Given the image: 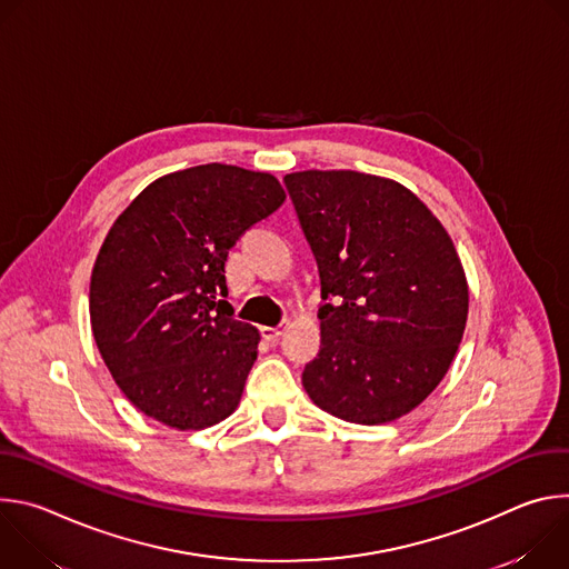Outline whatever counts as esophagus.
Listing matches in <instances>:
<instances>
[{
	"label": "esophagus",
	"mask_w": 569,
	"mask_h": 569,
	"mask_svg": "<svg viewBox=\"0 0 569 569\" xmlns=\"http://www.w3.org/2000/svg\"><path fill=\"white\" fill-rule=\"evenodd\" d=\"M288 327H290V321H288V319H283V321H279V323H277V327H263V329H261V333H263V338H266V340L277 342V340L286 333V329H288Z\"/></svg>",
	"instance_id": "obj_1"
}]
</instances>
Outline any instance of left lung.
<instances>
[{"mask_svg": "<svg viewBox=\"0 0 569 569\" xmlns=\"http://www.w3.org/2000/svg\"><path fill=\"white\" fill-rule=\"evenodd\" d=\"M319 266L321 349L301 382L323 412L387 423L441 382L461 342L468 286L452 240L398 182L356 171L283 178Z\"/></svg>", "mask_w": 569, "mask_h": 569, "instance_id": "left-lung-1", "label": "left lung"}]
</instances>
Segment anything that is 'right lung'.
I'll use <instances>...</instances> for the list:
<instances>
[{
  "label": "right lung",
  "instance_id": "right-lung-1",
  "mask_svg": "<svg viewBox=\"0 0 569 569\" xmlns=\"http://www.w3.org/2000/svg\"><path fill=\"white\" fill-rule=\"evenodd\" d=\"M286 200L277 178L204 164L154 180L97 257L90 319L112 378L143 415L178 430L227 419L259 331L227 297V254Z\"/></svg>",
  "mask_w": 569,
  "mask_h": 569
}]
</instances>
